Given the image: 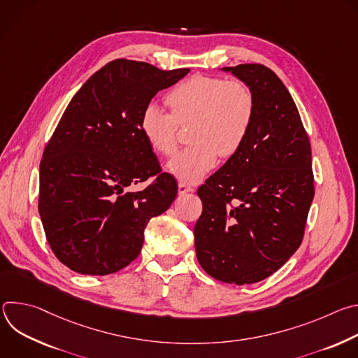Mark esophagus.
Returning <instances> with one entry per match:
<instances>
[{
	"instance_id": "esophagus-1",
	"label": "esophagus",
	"mask_w": 358,
	"mask_h": 358,
	"mask_svg": "<svg viewBox=\"0 0 358 358\" xmlns=\"http://www.w3.org/2000/svg\"><path fill=\"white\" fill-rule=\"evenodd\" d=\"M192 191H194V188H192L191 185H188V184H185V182H180V184H178V194H180V195H184V194L192 192Z\"/></svg>"
}]
</instances>
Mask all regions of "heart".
Returning a JSON list of instances; mask_svg holds the SVG:
<instances>
[{"label":"heart","mask_w":358,"mask_h":358,"mask_svg":"<svg viewBox=\"0 0 358 358\" xmlns=\"http://www.w3.org/2000/svg\"><path fill=\"white\" fill-rule=\"evenodd\" d=\"M171 115L150 103L140 116V131L150 148L173 156L178 145V124L194 123L189 147L169 162L167 171L184 182H196L215 169L218 157H234L250 131L257 101L241 80L195 75L166 96Z\"/></svg>","instance_id":"heart-1"}]
</instances>
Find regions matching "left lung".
<instances>
[{"mask_svg":"<svg viewBox=\"0 0 358 358\" xmlns=\"http://www.w3.org/2000/svg\"><path fill=\"white\" fill-rule=\"evenodd\" d=\"M220 71L252 89L257 109L242 148L196 191L195 252L214 279L250 285L275 273L301 243L315 196L312 148L275 72L258 64Z\"/></svg>","mask_w":358,"mask_h":358,"instance_id":"obj_1","label":"left lung"}]
</instances>
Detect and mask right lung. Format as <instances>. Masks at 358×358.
<instances>
[{
    "label": "right lung",
    "instance_id": "1",
    "mask_svg": "<svg viewBox=\"0 0 358 358\" xmlns=\"http://www.w3.org/2000/svg\"><path fill=\"white\" fill-rule=\"evenodd\" d=\"M188 72L116 59L69 101L43 151L38 203L49 246L69 269L94 276L123 269L138 257L148 221L176 199L177 181L160 173L140 116ZM151 175L147 189L124 191Z\"/></svg>",
    "mask_w": 358,
    "mask_h": 358
}]
</instances>
